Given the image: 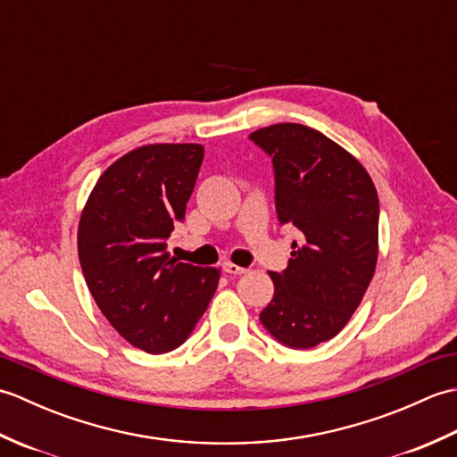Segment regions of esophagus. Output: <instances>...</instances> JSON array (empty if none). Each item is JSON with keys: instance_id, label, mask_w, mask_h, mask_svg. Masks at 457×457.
<instances>
[{"instance_id": "34e87169", "label": "esophagus", "mask_w": 457, "mask_h": 457, "mask_svg": "<svg viewBox=\"0 0 457 457\" xmlns=\"http://www.w3.org/2000/svg\"><path fill=\"white\" fill-rule=\"evenodd\" d=\"M223 270H226L228 275H234V277H237V275H245L247 273V269H244V267H237L236 263H223V267H221Z\"/></svg>"}]
</instances>
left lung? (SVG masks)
<instances>
[{"label":"left lung","instance_id":"left-lung-1","mask_svg":"<svg viewBox=\"0 0 457 457\" xmlns=\"http://www.w3.org/2000/svg\"><path fill=\"white\" fill-rule=\"evenodd\" d=\"M249 137L273 157L278 221L303 234L283 273H269L275 295L259 320L280 344L314 347L342 332L375 275V184L352 153L306 125L277 123Z\"/></svg>","mask_w":457,"mask_h":457}]
</instances>
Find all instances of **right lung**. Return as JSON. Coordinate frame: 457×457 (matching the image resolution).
<instances>
[{"label":"right lung","mask_w":457,"mask_h":457,"mask_svg":"<svg viewBox=\"0 0 457 457\" xmlns=\"http://www.w3.org/2000/svg\"><path fill=\"white\" fill-rule=\"evenodd\" d=\"M202 159L198 143H154L125 153L104 170L80 216L86 285L125 342L147 353L179 347L218 288L220 269L180 263L167 251Z\"/></svg>","instance_id":"1"}]
</instances>
